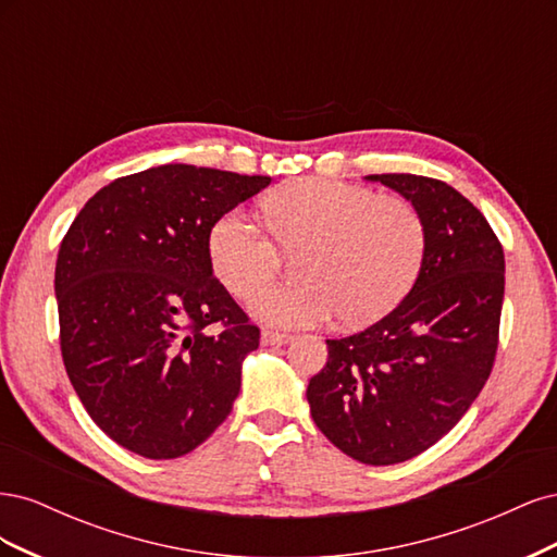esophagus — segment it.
<instances>
[{"label":"esophagus","instance_id":"1","mask_svg":"<svg viewBox=\"0 0 557 557\" xmlns=\"http://www.w3.org/2000/svg\"><path fill=\"white\" fill-rule=\"evenodd\" d=\"M293 339V334L288 332H276V330H262L260 342L262 346H283Z\"/></svg>","mask_w":557,"mask_h":557}]
</instances>
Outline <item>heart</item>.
Returning <instances> with one entry per match:
<instances>
[{
  "instance_id": "heart-1",
  "label": "heart",
  "mask_w": 557,
  "mask_h": 557,
  "mask_svg": "<svg viewBox=\"0 0 557 557\" xmlns=\"http://www.w3.org/2000/svg\"><path fill=\"white\" fill-rule=\"evenodd\" d=\"M260 213L269 235L234 209L211 225L207 250L218 281L246 299L275 273L280 247L308 244L298 261L305 282L252 297L250 311L267 325L307 327L339 313L346 325L372 323L399 305L423 267L425 223L395 195L297 178L269 193Z\"/></svg>"
}]
</instances>
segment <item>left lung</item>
I'll list each match as a JSON object with an SVG mask.
<instances>
[{
  "mask_svg": "<svg viewBox=\"0 0 557 557\" xmlns=\"http://www.w3.org/2000/svg\"><path fill=\"white\" fill-rule=\"evenodd\" d=\"M425 223L411 293L367 330L327 339L309 381L311 418L364 465L411 460L448 434L485 385L497 352L504 250L483 213L448 183L372 174Z\"/></svg>",
  "mask_w": 557,
  "mask_h": 557,
  "instance_id": "obj_1",
  "label": "left lung"
}]
</instances>
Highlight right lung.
<instances>
[{
	"instance_id": "1",
	"label": "right lung",
	"mask_w": 557,
	"mask_h": 557,
	"mask_svg": "<svg viewBox=\"0 0 557 557\" xmlns=\"http://www.w3.org/2000/svg\"><path fill=\"white\" fill-rule=\"evenodd\" d=\"M272 183L195 164L115 178L78 211L55 264L60 348L115 444L172 460L230 416L260 330L213 278L211 225Z\"/></svg>"
}]
</instances>
